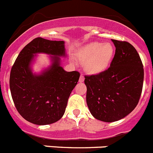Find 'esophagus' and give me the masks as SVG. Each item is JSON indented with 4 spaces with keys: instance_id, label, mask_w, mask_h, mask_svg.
Wrapping results in <instances>:
<instances>
[{
    "instance_id": "34e87169",
    "label": "esophagus",
    "mask_w": 153,
    "mask_h": 153,
    "mask_svg": "<svg viewBox=\"0 0 153 153\" xmlns=\"http://www.w3.org/2000/svg\"><path fill=\"white\" fill-rule=\"evenodd\" d=\"M84 79H85V77H84L83 76L81 75L80 77H79V82H82L84 81Z\"/></svg>"
}]
</instances>
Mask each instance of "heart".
I'll use <instances>...</instances> for the list:
<instances>
[{"label": "heart", "instance_id": "obj_1", "mask_svg": "<svg viewBox=\"0 0 153 153\" xmlns=\"http://www.w3.org/2000/svg\"><path fill=\"white\" fill-rule=\"evenodd\" d=\"M113 56V47L110 43L93 42L79 49L76 57L85 61L84 68L89 74H99L107 69Z\"/></svg>", "mask_w": 153, "mask_h": 153}]
</instances>
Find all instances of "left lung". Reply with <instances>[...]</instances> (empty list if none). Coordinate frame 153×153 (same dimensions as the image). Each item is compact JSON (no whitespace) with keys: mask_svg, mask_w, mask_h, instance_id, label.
<instances>
[{"mask_svg":"<svg viewBox=\"0 0 153 153\" xmlns=\"http://www.w3.org/2000/svg\"><path fill=\"white\" fill-rule=\"evenodd\" d=\"M116 47L110 68L97 75L85 76L86 103L100 121L123 119L137 105L143 83V64L135 48L126 41L111 40Z\"/></svg>","mask_w":153,"mask_h":153,"instance_id":"1","label":"left lung"}]
</instances>
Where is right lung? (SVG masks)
Instances as JSON below:
<instances>
[{
  "label": "right lung",
  "mask_w": 153,
  "mask_h": 153,
  "mask_svg": "<svg viewBox=\"0 0 153 153\" xmlns=\"http://www.w3.org/2000/svg\"><path fill=\"white\" fill-rule=\"evenodd\" d=\"M40 53L49 55L51 65L37 74L33 72L32 65ZM61 57H66L65 41L37 37L23 48L12 67L10 88L14 104L19 114L33 124L59 121L79 80V72H68L61 66Z\"/></svg>",
  "instance_id": "right-lung-1"
}]
</instances>
